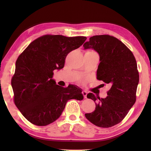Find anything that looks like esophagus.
<instances>
[{
	"label": "esophagus",
	"instance_id": "esophagus-1",
	"mask_svg": "<svg viewBox=\"0 0 151 151\" xmlns=\"http://www.w3.org/2000/svg\"><path fill=\"white\" fill-rule=\"evenodd\" d=\"M82 93V95H84V99H86V98H87V92H86V91H83Z\"/></svg>",
	"mask_w": 151,
	"mask_h": 151
}]
</instances>
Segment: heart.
<instances>
[{"mask_svg":"<svg viewBox=\"0 0 151 151\" xmlns=\"http://www.w3.org/2000/svg\"><path fill=\"white\" fill-rule=\"evenodd\" d=\"M87 52H93V51H91V50H89V51H88Z\"/></svg>","mask_w":151,"mask_h":151,"instance_id":"heart-1","label":"heart"}]
</instances>
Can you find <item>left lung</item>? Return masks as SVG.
<instances>
[{"instance_id": "8db88e82", "label": "left lung", "mask_w": 151, "mask_h": 151, "mask_svg": "<svg viewBox=\"0 0 151 151\" xmlns=\"http://www.w3.org/2000/svg\"><path fill=\"white\" fill-rule=\"evenodd\" d=\"M83 47L98 52L97 78L111 86L104 99L88 94L95 102L97 98L99 101L95 111L85 116L96 126L111 127L123 119L136 102L139 73L135 57L123 43L109 35L91 37Z\"/></svg>"}]
</instances>
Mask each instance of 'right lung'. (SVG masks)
<instances>
[{"label": "right lung", "mask_w": 151, "mask_h": 151, "mask_svg": "<svg viewBox=\"0 0 151 151\" xmlns=\"http://www.w3.org/2000/svg\"><path fill=\"white\" fill-rule=\"evenodd\" d=\"M86 39L45 35L33 41L18 57L12 78L14 102L31 123L37 126L52 123L62 115L69 100L84 99L78 86L61 87L52 76L54 70L64 67L67 54Z\"/></svg>", "instance_id": "1"}]
</instances>
